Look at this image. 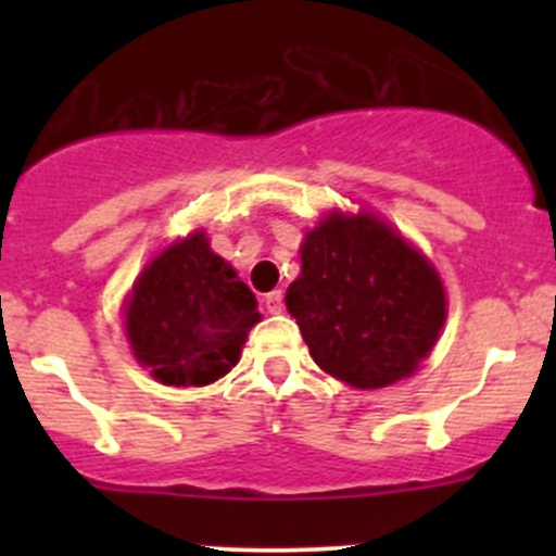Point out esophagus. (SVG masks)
Returning a JSON list of instances; mask_svg holds the SVG:
<instances>
[{
  "label": "esophagus",
  "instance_id": "esophagus-1",
  "mask_svg": "<svg viewBox=\"0 0 556 556\" xmlns=\"http://www.w3.org/2000/svg\"><path fill=\"white\" fill-rule=\"evenodd\" d=\"M285 295H282V290H271V293L266 295V309L271 312V314H279L285 309Z\"/></svg>",
  "mask_w": 556,
  "mask_h": 556
}]
</instances>
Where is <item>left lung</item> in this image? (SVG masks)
I'll return each mask as SVG.
<instances>
[{"mask_svg": "<svg viewBox=\"0 0 556 556\" xmlns=\"http://www.w3.org/2000/svg\"><path fill=\"white\" fill-rule=\"evenodd\" d=\"M285 304L314 363L357 390L412 377L446 319L433 263L366 210L330 212L306 233Z\"/></svg>", "mask_w": 556, "mask_h": 556, "instance_id": "8db88e82", "label": "left lung"}]
</instances>
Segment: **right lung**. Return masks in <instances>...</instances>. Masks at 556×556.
<instances>
[{"instance_id":"1","label":"right lung","mask_w":556,"mask_h":556,"mask_svg":"<svg viewBox=\"0 0 556 556\" xmlns=\"http://www.w3.org/2000/svg\"><path fill=\"white\" fill-rule=\"evenodd\" d=\"M126 336L150 377L169 387H204L239 363L247 333L261 323L257 301L204 231L177 239L134 282Z\"/></svg>"}]
</instances>
